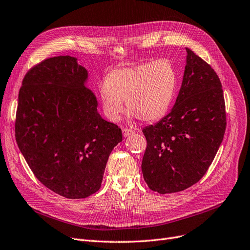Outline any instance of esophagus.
Listing matches in <instances>:
<instances>
[{
  "instance_id": "esophagus-1",
  "label": "esophagus",
  "mask_w": 250,
  "mask_h": 250,
  "mask_svg": "<svg viewBox=\"0 0 250 250\" xmlns=\"http://www.w3.org/2000/svg\"><path fill=\"white\" fill-rule=\"evenodd\" d=\"M123 135H124V137H128V136H131V135H133L134 133H135V131L134 130H131V129H128V128H124L123 130Z\"/></svg>"
}]
</instances>
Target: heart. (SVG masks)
Returning a JSON list of instances; mask_svg holds the SVG:
<instances>
[{
    "instance_id": "1",
    "label": "heart",
    "mask_w": 250,
    "mask_h": 250,
    "mask_svg": "<svg viewBox=\"0 0 250 250\" xmlns=\"http://www.w3.org/2000/svg\"><path fill=\"white\" fill-rule=\"evenodd\" d=\"M176 87V73L165 60L112 70L100 86V99L105 116L118 121L128 111L144 122L160 120L168 112Z\"/></svg>"
}]
</instances>
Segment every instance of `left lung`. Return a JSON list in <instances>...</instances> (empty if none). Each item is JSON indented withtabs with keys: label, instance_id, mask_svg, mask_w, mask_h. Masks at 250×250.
Masks as SVG:
<instances>
[{
	"label": "left lung",
	"instance_id": "1",
	"mask_svg": "<svg viewBox=\"0 0 250 250\" xmlns=\"http://www.w3.org/2000/svg\"><path fill=\"white\" fill-rule=\"evenodd\" d=\"M182 85L172 111L142 133L141 170L152 191L179 192L208 170L227 126L222 83L215 70L190 49Z\"/></svg>",
	"mask_w": 250,
	"mask_h": 250
}]
</instances>
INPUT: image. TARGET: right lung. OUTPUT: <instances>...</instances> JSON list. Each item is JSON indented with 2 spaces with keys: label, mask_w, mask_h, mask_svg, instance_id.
Returning a JSON list of instances; mask_svg holds the SVG:
<instances>
[{
  "label": "right lung",
  "mask_w": 250,
  "mask_h": 250,
  "mask_svg": "<svg viewBox=\"0 0 250 250\" xmlns=\"http://www.w3.org/2000/svg\"><path fill=\"white\" fill-rule=\"evenodd\" d=\"M86 78L75 58H49L27 71L18 96V147L37 179L70 199L98 191L110 153L122 141L121 129L98 113Z\"/></svg>",
  "instance_id": "1"
}]
</instances>
